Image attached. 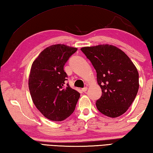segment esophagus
I'll list each match as a JSON object with an SVG mask.
<instances>
[{
  "label": "esophagus",
  "instance_id": "esophagus-1",
  "mask_svg": "<svg viewBox=\"0 0 153 153\" xmlns=\"http://www.w3.org/2000/svg\"><path fill=\"white\" fill-rule=\"evenodd\" d=\"M82 91H83V92H85L87 90H88V87H85V88H82Z\"/></svg>",
  "mask_w": 153,
  "mask_h": 153
}]
</instances>
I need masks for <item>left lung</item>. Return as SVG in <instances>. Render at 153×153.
Segmentation results:
<instances>
[{
  "instance_id": "1",
  "label": "left lung",
  "mask_w": 153,
  "mask_h": 153,
  "mask_svg": "<svg viewBox=\"0 0 153 153\" xmlns=\"http://www.w3.org/2000/svg\"><path fill=\"white\" fill-rule=\"evenodd\" d=\"M97 72L102 91L96 101L99 111L115 118L127 111L139 90V73L130 58L111 45L81 48Z\"/></svg>"
}]
</instances>
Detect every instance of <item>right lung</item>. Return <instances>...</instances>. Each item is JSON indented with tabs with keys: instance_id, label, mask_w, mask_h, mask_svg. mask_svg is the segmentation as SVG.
Wrapping results in <instances>:
<instances>
[{
	"instance_id": "add662e5",
	"label": "right lung",
	"mask_w": 153,
	"mask_h": 153,
	"mask_svg": "<svg viewBox=\"0 0 153 153\" xmlns=\"http://www.w3.org/2000/svg\"><path fill=\"white\" fill-rule=\"evenodd\" d=\"M77 48L52 45L42 52L32 65L28 86L33 102L42 114L53 121L68 118L76 108L79 93L71 89L64 66Z\"/></svg>"
}]
</instances>
